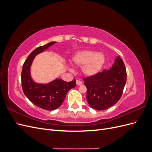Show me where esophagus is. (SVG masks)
<instances>
[{
	"label": "esophagus",
	"mask_w": 152,
	"mask_h": 152,
	"mask_svg": "<svg viewBox=\"0 0 152 152\" xmlns=\"http://www.w3.org/2000/svg\"><path fill=\"white\" fill-rule=\"evenodd\" d=\"M76 84L77 86H80L82 84V82L81 81H80L79 80H76Z\"/></svg>",
	"instance_id": "34e87169"
}]
</instances>
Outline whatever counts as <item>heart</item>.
Returning <instances> with one entry per match:
<instances>
[{
	"label": "heart",
	"mask_w": 152,
	"mask_h": 152,
	"mask_svg": "<svg viewBox=\"0 0 152 152\" xmlns=\"http://www.w3.org/2000/svg\"><path fill=\"white\" fill-rule=\"evenodd\" d=\"M104 63V54L96 50H80L72 57V65L82 67V73L87 77L97 75L102 70Z\"/></svg>",
	"instance_id": "b5f03b06"
}]
</instances>
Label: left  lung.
Returning a JSON list of instances; mask_svg holds the SVG:
<instances>
[{"mask_svg": "<svg viewBox=\"0 0 152 152\" xmlns=\"http://www.w3.org/2000/svg\"><path fill=\"white\" fill-rule=\"evenodd\" d=\"M126 80V69L119 56L108 70L86 78L84 81L87 89L86 98L90 107L104 110L117 103L122 94Z\"/></svg>", "mask_w": 152, "mask_h": 152, "instance_id": "1", "label": "left lung"}]
</instances>
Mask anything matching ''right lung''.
Segmentation results:
<instances>
[{"label": "right lung", "mask_w": 152, "mask_h": 152, "mask_svg": "<svg viewBox=\"0 0 152 152\" xmlns=\"http://www.w3.org/2000/svg\"><path fill=\"white\" fill-rule=\"evenodd\" d=\"M56 43L51 42L36 48L25 60L21 72L22 89L25 96L37 107L47 110H56L60 107L68 91L76 86L75 79L66 82L57 78L49 83L41 84L32 79L30 69L35 56Z\"/></svg>", "instance_id": "add662e5"}]
</instances>
